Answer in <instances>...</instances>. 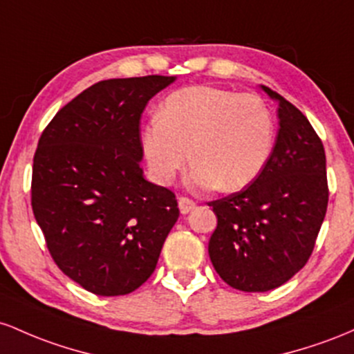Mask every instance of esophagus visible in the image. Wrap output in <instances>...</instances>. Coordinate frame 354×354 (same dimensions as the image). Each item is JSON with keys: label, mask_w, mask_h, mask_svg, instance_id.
<instances>
[{"label": "esophagus", "mask_w": 354, "mask_h": 354, "mask_svg": "<svg viewBox=\"0 0 354 354\" xmlns=\"http://www.w3.org/2000/svg\"><path fill=\"white\" fill-rule=\"evenodd\" d=\"M196 207V202L189 197H178V209H180L182 214H187Z\"/></svg>", "instance_id": "obj_1"}]
</instances>
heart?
<instances>
[{"instance_id":"heart-1","label":"heart","mask_w":354,"mask_h":354,"mask_svg":"<svg viewBox=\"0 0 354 354\" xmlns=\"http://www.w3.org/2000/svg\"><path fill=\"white\" fill-rule=\"evenodd\" d=\"M274 124L256 95L214 86H190L165 98L158 118L144 130L149 170L170 184L187 164L196 189L239 190L259 176L271 153Z\"/></svg>"}]
</instances>
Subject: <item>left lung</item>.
<instances>
[{"label": "left lung", "instance_id": "left-lung-1", "mask_svg": "<svg viewBox=\"0 0 354 354\" xmlns=\"http://www.w3.org/2000/svg\"><path fill=\"white\" fill-rule=\"evenodd\" d=\"M263 90L279 103L271 156L251 184L209 202L217 216L210 261L230 288L245 292L279 288L304 268L329 197L321 138L291 102Z\"/></svg>", "mask_w": 354, "mask_h": 354}]
</instances>
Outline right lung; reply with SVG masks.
Wrapping results in <instances>:
<instances>
[{
	"mask_svg": "<svg viewBox=\"0 0 354 354\" xmlns=\"http://www.w3.org/2000/svg\"><path fill=\"white\" fill-rule=\"evenodd\" d=\"M176 77L112 78L66 103L33 158L31 207L53 261L98 296H124L152 276L178 219L172 190L145 180L140 117Z\"/></svg>",
	"mask_w": 354,
	"mask_h": 354,
	"instance_id": "right-lung-1",
	"label": "right lung"
}]
</instances>
